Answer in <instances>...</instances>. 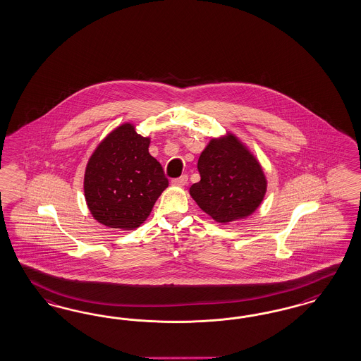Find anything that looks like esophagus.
<instances>
[{"label":"esophagus","instance_id":"1","mask_svg":"<svg viewBox=\"0 0 361 361\" xmlns=\"http://www.w3.org/2000/svg\"><path fill=\"white\" fill-rule=\"evenodd\" d=\"M186 183H188V176L186 175L180 176V177L172 180V184H173V185L184 186Z\"/></svg>","mask_w":361,"mask_h":361}]
</instances>
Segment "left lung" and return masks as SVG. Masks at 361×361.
<instances>
[{
    "mask_svg": "<svg viewBox=\"0 0 361 361\" xmlns=\"http://www.w3.org/2000/svg\"><path fill=\"white\" fill-rule=\"evenodd\" d=\"M201 180L190 196L221 224L250 216L262 202L267 181L257 159L235 136L212 139L198 159Z\"/></svg>",
    "mask_w": 361,
    "mask_h": 361,
    "instance_id": "left-lung-1",
    "label": "left lung"
}]
</instances>
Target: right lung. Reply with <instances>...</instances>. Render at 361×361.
I'll return each instance as SVG.
<instances>
[{"instance_id": "obj_1", "label": "right lung", "mask_w": 361, "mask_h": 361, "mask_svg": "<svg viewBox=\"0 0 361 361\" xmlns=\"http://www.w3.org/2000/svg\"><path fill=\"white\" fill-rule=\"evenodd\" d=\"M142 137L126 123L100 142L88 160L85 197L92 217L112 229L139 228L168 186L161 164Z\"/></svg>"}]
</instances>
